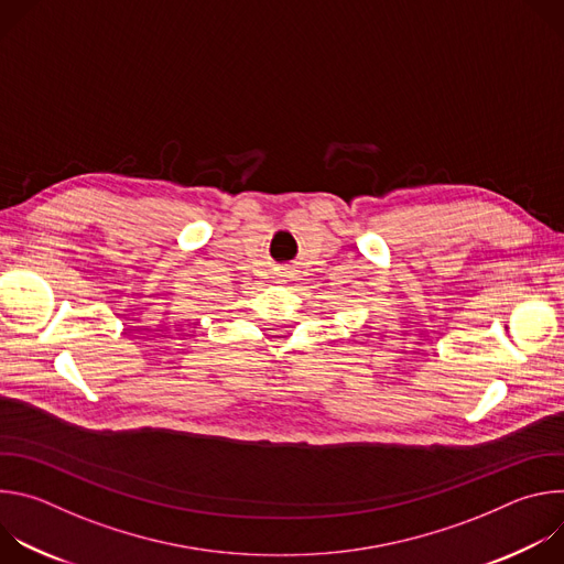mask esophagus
Returning a JSON list of instances; mask_svg holds the SVG:
<instances>
[{
  "label": "esophagus",
  "instance_id": "1",
  "mask_svg": "<svg viewBox=\"0 0 564 564\" xmlns=\"http://www.w3.org/2000/svg\"><path fill=\"white\" fill-rule=\"evenodd\" d=\"M283 270H285V272H283L281 276H288V279H290V272H288V268H283Z\"/></svg>",
  "mask_w": 564,
  "mask_h": 564
}]
</instances>
